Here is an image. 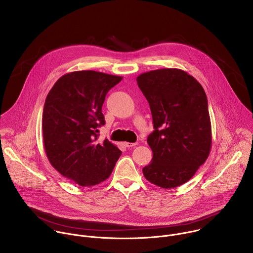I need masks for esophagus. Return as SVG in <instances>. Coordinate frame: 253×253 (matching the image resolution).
I'll use <instances>...</instances> for the list:
<instances>
[{"mask_svg": "<svg viewBox=\"0 0 253 253\" xmlns=\"http://www.w3.org/2000/svg\"><path fill=\"white\" fill-rule=\"evenodd\" d=\"M124 145L128 148H132V147H135L137 145V143H130V142H125Z\"/></svg>", "mask_w": 253, "mask_h": 253, "instance_id": "obj_1", "label": "esophagus"}]
</instances>
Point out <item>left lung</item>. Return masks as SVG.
I'll use <instances>...</instances> for the list:
<instances>
[{
  "label": "left lung",
  "mask_w": 253,
  "mask_h": 253,
  "mask_svg": "<svg viewBox=\"0 0 253 253\" xmlns=\"http://www.w3.org/2000/svg\"><path fill=\"white\" fill-rule=\"evenodd\" d=\"M136 80L149 103L154 127L147 138L153 158L143 174L162 188L182 185L210 153L206 94L195 78L180 69L153 70Z\"/></svg>",
  "instance_id": "8db88e82"
}]
</instances>
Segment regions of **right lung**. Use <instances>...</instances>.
<instances>
[{
  "mask_svg": "<svg viewBox=\"0 0 253 253\" xmlns=\"http://www.w3.org/2000/svg\"><path fill=\"white\" fill-rule=\"evenodd\" d=\"M122 80L96 71L62 76L44 105L42 129L46 155L65 178L80 186H93L110 176L122 152L108 139L98 143L105 124L106 94Z\"/></svg>",
  "mask_w": 253,
  "mask_h": 253,
  "instance_id": "right-lung-1",
  "label": "right lung"
}]
</instances>
